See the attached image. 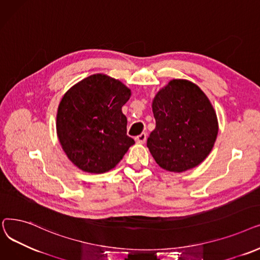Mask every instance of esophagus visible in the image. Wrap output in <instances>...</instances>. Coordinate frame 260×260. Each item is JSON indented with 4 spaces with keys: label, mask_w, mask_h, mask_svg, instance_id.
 Masks as SVG:
<instances>
[{
    "label": "esophagus",
    "mask_w": 260,
    "mask_h": 260,
    "mask_svg": "<svg viewBox=\"0 0 260 260\" xmlns=\"http://www.w3.org/2000/svg\"><path fill=\"white\" fill-rule=\"evenodd\" d=\"M147 140V134L146 133H141L138 137H135V142L139 144H144Z\"/></svg>",
    "instance_id": "obj_1"
}]
</instances>
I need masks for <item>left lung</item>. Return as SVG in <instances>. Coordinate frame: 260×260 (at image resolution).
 <instances>
[{"instance_id": "1", "label": "left lung", "mask_w": 260, "mask_h": 260, "mask_svg": "<svg viewBox=\"0 0 260 260\" xmlns=\"http://www.w3.org/2000/svg\"><path fill=\"white\" fill-rule=\"evenodd\" d=\"M155 129L147 147L171 172L191 169L211 153L218 135L216 111L204 92L186 79H172L152 101Z\"/></svg>"}]
</instances>
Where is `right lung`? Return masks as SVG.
Masks as SVG:
<instances>
[{
	"mask_svg": "<svg viewBox=\"0 0 260 260\" xmlns=\"http://www.w3.org/2000/svg\"><path fill=\"white\" fill-rule=\"evenodd\" d=\"M130 96L128 86L105 74L82 79L63 95L57 135L67 156L80 170L104 174L113 169L134 144L121 111Z\"/></svg>",
	"mask_w": 260,
	"mask_h": 260,
	"instance_id": "add662e5",
	"label": "right lung"
}]
</instances>
